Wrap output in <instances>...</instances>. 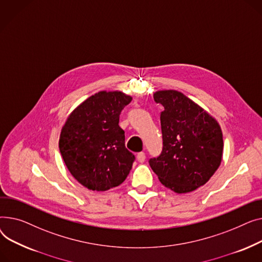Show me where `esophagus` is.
Returning <instances> with one entry per match:
<instances>
[{
	"instance_id": "obj_1",
	"label": "esophagus",
	"mask_w": 262,
	"mask_h": 262,
	"mask_svg": "<svg viewBox=\"0 0 262 262\" xmlns=\"http://www.w3.org/2000/svg\"><path fill=\"white\" fill-rule=\"evenodd\" d=\"M136 159H137V161L140 162V163H144V162H145V159H146L145 153H144V152H140V153H137Z\"/></svg>"
}]
</instances>
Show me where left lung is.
<instances>
[{
    "label": "left lung",
    "instance_id": "left-lung-1",
    "mask_svg": "<svg viewBox=\"0 0 262 262\" xmlns=\"http://www.w3.org/2000/svg\"><path fill=\"white\" fill-rule=\"evenodd\" d=\"M161 112L163 150L149 164L163 185L186 193L204 185L219 168L223 137L219 122L202 106L176 90L153 94Z\"/></svg>",
    "mask_w": 262,
    "mask_h": 262
}]
</instances>
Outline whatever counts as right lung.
Listing matches in <instances>:
<instances>
[{"label":"right lung","mask_w":262,"mask_h":262,"mask_svg":"<svg viewBox=\"0 0 262 262\" xmlns=\"http://www.w3.org/2000/svg\"><path fill=\"white\" fill-rule=\"evenodd\" d=\"M131 100L120 91H100L74 109L61 129V156L71 174L90 190L116 187L131 170L134 156L118 125Z\"/></svg>","instance_id":"add662e5"}]
</instances>
